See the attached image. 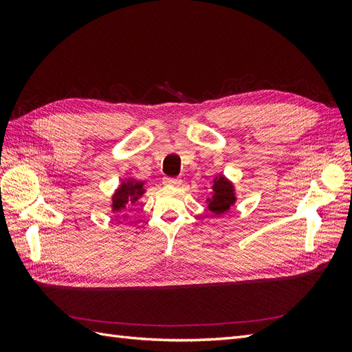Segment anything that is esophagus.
Listing matches in <instances>:
<instances>
[{"label": "esophagus", "instance_id": "1", "mask_svg": "<svg viewBox=\"0 0 352 352\" xmlns=\"http://www.w3.org/2000/svg\"><path fill=\"white\" fill-rule=\"evenodd\" d=\"M164 184L170 185V186H179L180 184H182V180H180L179 177H166Z\"/></svg>", "mask_w": 352, "mask_h": 352}]
</instances>
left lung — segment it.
I'll return each instance as SVG.
<instances>
[{
    "label": "left lung",
    "mask_w": 352,
    "mask_h": 352,
    "mask_svg": "<svg viewBox=\"0 0 352 352\" xmlns=\"http://www.w3.org/2000/svg\"><path fill=\"white\" fill-rule=\"evenodd\" d=\"M235 201V192H233V186L229 180L223 176L216 177L212 184V197L208 199V210L214 214H223Z\"/></svg>",
    "instance_id": "left-lung-1"
}]
</instances>
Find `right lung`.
Here are the masks:
<instances>
[{
  "mask_svg": "<svg viewBox=\"0 0 352 352\" xmlns=\"http://www.w3.org/2000/svg\"><path fill=\"white\" fill-rule=\"evenodd\" d=\"M142 185V182H136V180H127V182H123L113 197V211H119L124 208L129 202L133 204L135 201H138V198L142 197V194L145 192Z\"/></svg>",
  "mask_w": 352,
  "mask_h": 352,
  "instance_id": "right-lung-1",
  "label": "right lung"
}]
</instances>
